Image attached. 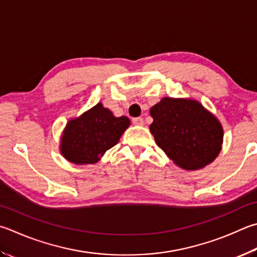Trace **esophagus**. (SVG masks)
<instances>
[{
	"mask_svg": "<svg viewBox=\"0 0 257 257\" xmlns=\"http://www.w3.org/2000/svg\"><path fill=\"white\" fill-rule=\"evenodd\" d=\"M133 123L136 124V125H143L144 124V119L142 118V116H138V118H134Z\"/></svg>",
	"mask_w": 257,
	"mask_h": 257,
	"instance_id": "1",
	"label": "esophagus"
}]
</instances>
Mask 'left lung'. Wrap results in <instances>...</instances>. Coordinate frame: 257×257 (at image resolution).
Returning a JSON list of instances; mask_svg holds the SVG:
<instances>
[{
    "instance_id": "1",
    "label": "left lung",
    "mask_w": 257,
    "mask_h": 257,
    "mask_svg": "<svg viewBox=\"0 0 257 257\" xmlns=\"http://www.w3.org/2000/svg\"><path fill=\"white\" fill-rule=\"evenodd\" d=\"M151 115L149 128L157 146L182 169H201L220 153L221 124L199 102L164 97Z\"/></svg>"
}]
</instances>
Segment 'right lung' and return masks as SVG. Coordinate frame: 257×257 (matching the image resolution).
<instances>
[{
  "mask_svg": "<svg viewBox=\"0 0 257 257\" xmlns=\"http://www.w3.org/2000/svg\"><path fill=\"white\" fill-rule=\"evenodd\" d=\"M129 124L127 116L115 118L109 109L97 103L81 116L68 121L60 152L74 164H94L108 149L118 144Z\"/></svg>",
  "mask_w": 257,
  "mask_h": 257,
  "instance_id": "obj_1",
  "label": "right lung"
}]
</instances>
